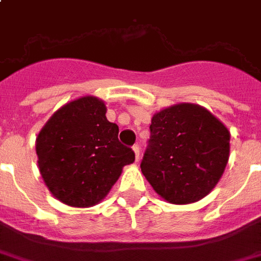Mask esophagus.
<instances>
[{"instance_id":"esophagus-1","label":"esophagus","mask_w":261,"mask_h":261,"mask_svg":"<svg viewBox=\"0 0 261 261\" xmlns=\"http://www.w3.org/2000/svg\"><path fill=\"white\" fill-rule=\"evenodd\" d=\"M133 150H134V155H136V160L138 162V159H140V146L134 145L133 146Z\"/></svg>"}]
</instances>
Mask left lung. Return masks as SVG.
Segmentation results:
<instances>
[{
    "label": "left lung",
    "mask_w": 261,
    "mask_h": 261,
    "mask_svg": "<svg viewBox=\"0 0 261 261\" xmlns=\"http://www.w3.org/2000/svg\"><path fill=\"white\" fill-rule=\"evenodd\" d=\"M141 171L166 202L188 204L209 195L229 158V131L206 108L175 103L156 112Z\"/></svg>",
    "instance_id": "left-lung-1"
}]
</instances>
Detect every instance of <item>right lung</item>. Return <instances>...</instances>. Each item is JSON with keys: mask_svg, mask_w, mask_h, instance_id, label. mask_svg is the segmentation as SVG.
<instances>
[{"mask_svg": "<svg viewBox=\"0 0 261 261\" xmlns=\"http://www.w3.org/2000/svg\"><path fill=\"white\" fill-rule=\"evenodd\" d=\"M117 136L99 98L80 96L61 106L36 138L38 170L49 192L71 207L99 203L136 160Z\"/></svg>", "mask_w": 261, "mask_h": 261, "instance_id": "obj_1", "label": "right lung"}]
</instances>
